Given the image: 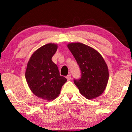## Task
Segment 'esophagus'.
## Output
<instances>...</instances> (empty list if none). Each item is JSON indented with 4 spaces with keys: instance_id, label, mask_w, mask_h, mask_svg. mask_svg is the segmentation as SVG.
<instances>
[{
    "instance_id": "34e87169",
    "label": "esophagus",
    "mask_w": 132,
    "mask_h": 132,
    "mask_svg": "<svg viewBox=\"0 0 132 132\" xmlns=\"http://www.w3.org/2000/svg\"><path fill=\"white\" fill-rule=\"evenodd\" d=\"M66 78H67V79L68 81H69V80L71 79V75H68L67 76H66Z\"/></svg>"
}]
</instances>
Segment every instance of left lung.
I'll return each mask as SVG.
<instances>
[{
	"label": "left lung",
	"mask_w": 132,
	"mask_h": 132,
	"mask_svg": "<svg viewBox=\"0 0 132 132\" xmlns=\"http://www.w3.org/2000/svg\"><path fill=\"white\" fill-rule=\"evenodd\" d=\"M79 66L81 78L74 82L80 93L87 99L98 97L104 92L109 80V69L101 54L81 43L67 45Z\"/></svg>",
	"instance_id": "8db88e82"
}]
</instances>
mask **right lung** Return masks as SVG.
I'll return each mask as SVG.
<instances>
[{"label":"right lung","instance_id":"add662e5","mask_svg":"<svg viewBox=\"0 0 132 132\" xmlns=\"http://www.w3.org/2000/svg\"><path fill=\"white\" fill-rule=\"evenodd\" d=\"M57 49V44L48 43L37 50L30 57L25 72L31 92L46 101L55 99L67 81L66 78L60 76L57 65L51 60Z\"/></svg>","mask_w":132,"mask_h":132}]
</instances>
